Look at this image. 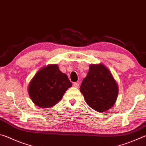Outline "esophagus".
<instances>
[{
    "instance_id": "34e87169",
    "label": "esophagus",
    "mask_w": 146,
    "mask_h": 146,
    "mask_svg": "<svg viewBox=\"0 0 146 146\" xmlns=\"http://www.w3.org/2000/svg\"><path fill=\"white\" fill-rule=\"evenodd\" d=\"M73 86H74V87H75V88H78V86H79L78 83H77V82H74V83H73Z\"/></svg>"
}]
</instances>
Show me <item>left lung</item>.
<instances>
[{"mask_svg": "<svg viewBox=\"0 0 146 146\" xmlns=\"http://www.w3.org/2000/svg\"><path fill=\"white\" fill-rule=\"evenodd\" d=\"M87 104L102 113L111 108L118 94V84L111 73L102 64H91L80 88Z\"/></svg>", "mask_w": 146, "mask_h": 146, "instance_id": "obj_1", "label": "left lung"}]
</instances>
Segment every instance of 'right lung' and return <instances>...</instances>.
I'll list each match as a JSON object with an SVG mask.
<instances>
[{
    "label": "right lung",
    "instance_id": "add662e5",
    "mask_svg": "<svg viewBox=\"0 0 146 146\" xmlns=\"http://www.w3.org/2000/svg\"><path fill=\"white\" fill-rule=\"evenodd\" d=\"M72 84L57 64H49L38 71L28 85L33 102L41 108L53 107L60 101Z\"/></svg>",
    "mask_w": 146,
    "mask_h": 146
}]
</instances>
